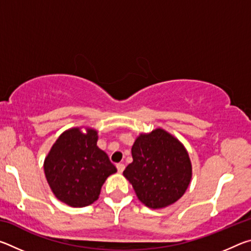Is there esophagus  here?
I'll list each match as a JSON object with an SVG mask.
<instances>
[{"mask_svg":"<svg viewBox=\"0 0 251 251\" xmlns=\"http://www.w3.org/2000/svg\"><path fill=\"white\" fill-rule=\"evenodd\" d=\"M116 167H117L118 173H123V171H124V169H125V165L122 164V163H118L116 165Z\"/></svg>","mask_w":251,"mask_h":251,"instance_id":"esophagus-1","label":"esophagus"}]
</instances>
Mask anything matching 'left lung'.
I'll use <instances>...</instances> for the list:
<instances>
[{"label": "left lung", "instance_id": "1", "mask_svg": "<svg viewBox=\"0 0 251 251\" xmlns=\"http://www.w3.org/2000/svg\"><path fill=\"white\" fill-rule=\"evenodd\" d=\"M133 163L124 176L136 195L150 208H163L177 201L192 179V164L184 146L164 129L142 134L131 147Z\"/></svg>", "mask_w": 251, "mask_h": 251}]
</instances>
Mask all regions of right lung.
I'll return each mask as SVG.
<instances>
[{
    "label": "right lung",
    "instance_id": "obj_1",
    "mask_svg": "<svg viewBox=\"0 0 251 251\" xmlns=\"http://www.w3.org/2000/svg\"><path fill=\"white\" fill-rule=\"evenodd\" d=\"M96 143V130L87 129L84 134L72 128L59 136L45 158L50 189L69 206L85 207L97 201L106 178L117 172Z\"/></svg>",
    "mask_w": 251,
    "mask_h": 251
}]
</instances>
